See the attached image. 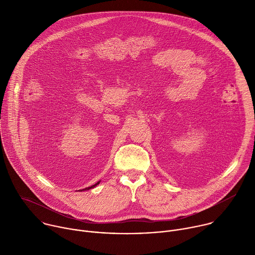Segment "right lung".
I'll use <instances>...</instances> for the list:
<instances>
[{
	"instance_id": "1",
	"label": "right lung",
	"mask_w": 255,
	"mask_h": 255,
	"mask_svg": "<svg viewBox=\"0 0 255 255\" xmlns=\"http://www.w3.org/2000/svg\"><path fill=\"white\" fill-rule=\"evenodd\" d=\"M100 184V181H98L97 184H95V185H93V186H91V187H88V188H85V189H82V190H79V192H83V191H88V190H91V189H93V188H95L96 186H98ZM78 192V191H77Z\"/></svg>"
}]
</instances>
